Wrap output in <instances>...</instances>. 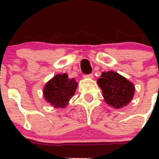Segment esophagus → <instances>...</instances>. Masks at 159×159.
<instances>
[{"label":"esophagus","mask_w":159,"mask_h":159,"mask_svg":"<svg viewBox=\"0 0 159 159\" xmlns=\"http://www.w3.org/2000/svg\"><path fill=\"white\" fill-rule=\"evenodd\" d=\"M94 77L93 74H89V75H84V78L85 79H92Z\"/></svg>","instance_id":"obj_1"}]
</instances>
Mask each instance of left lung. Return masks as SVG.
<instances>
[{
    "label": "left lung",
    "mask_w": 159,
    "mask_h": 159,
    "mask_svg": "<svg viewBox=\"0 0 159 159\" xmlns=\"http://www.w3.org/2000/svg\"><path fill=\"white\" fill-rule=\"evenodd\" d=\"M97 84L102 90L105 102L112 107H123L133 99L134 84L119 73L113 71L102 72Z\"/></svg>",
    "instance_id": "1"
}]
</instances>
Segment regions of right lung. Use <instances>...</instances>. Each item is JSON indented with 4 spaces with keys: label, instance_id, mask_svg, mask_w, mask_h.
I'll use <instances>...</instances> for the list:
<instances>
[{
    "label": "right lung",
    "instance_id": "1",
    "mask_svg": "<svg viewBox=\"0 0 159 159\" xmlns=\"http://www.w3.org/2000/svg\"><path fill=\"white\" fill-rule=\"evenodd\" d=\"M75 79L68 78L64 74L56 75L43 88V97L48 102L56 108H64L75 94L77 88Z\"/></svg>",
    "mask_w": 159,
    "mask_h": 159
}]
</instances>
